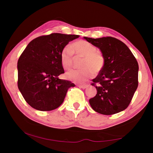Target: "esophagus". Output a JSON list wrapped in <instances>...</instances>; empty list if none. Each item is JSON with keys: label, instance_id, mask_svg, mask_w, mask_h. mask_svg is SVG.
I'll use <instances>...</instances> for the list:
<instances>
[{"label": "esophagus", "instance_id": "1", "mask_svg": "<svg viewBox=\"0 0 153 153\" xmlns=\"http://www.w3.org/2000/svg\"><path fill=\"white\" fill-rule=\"evenodd\" d=\"M87 86H88V85H87V84H84V85H79V86H78V87H79V88H83V89H85V88H86Z\"/></svg>", "mask_w": 153, "mask_h": 153}]
</instances>
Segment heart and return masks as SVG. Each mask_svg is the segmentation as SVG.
I'll list each match as a JSON object with an SVG mask.
<instances>
[{"mask_svg": "<svg viewBox=\"0 0 153 153\" xmlns=\"http://www.w3.org/2000/svg\"><path fill=\"white\" fill-rule=\"evenodd\" d=\"M74 54L82 57V67L84 69H74L67 72L66 77L76 83H84L93 76L94 74L101 71L105 66V58L101 52L92 44L86 40H77L70 46H65L61 53V61L64 69H69L73 65Z\"/></svg>", "mask_w": 153, "mask_h": 153, "instance_id": "1", "label": "heart"}]
</instances>
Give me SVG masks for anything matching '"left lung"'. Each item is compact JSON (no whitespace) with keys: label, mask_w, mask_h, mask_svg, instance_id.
I'll return each instance as SVG.
<instances>
[{"label":"left lung","mask_w":153,"mask_h":153,"mask_svg":"<svg viewBox=\"0 0 153 153\" xmlns=\"http://www.w3.org/2000/svg\"><path fill=\"white\" fill-rule=\"evenodd\" d=\"M99 48L105 58V66L91 85L97 88L90 105L97 113L110 115L128 107L138 86V64L125 44L107 36L100 38L84 37Z\"/></svg>","instance_id":"obj_1"}]
</instances>
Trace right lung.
Instances as JSON below:
<instances>
[{"mask_svg":"<svg viewBox=\"0 0 153 153\" xmlns=\"http://www.w3.org/2000/svg\"><path fill=\"white\" fill-rule=\"evenodd\" d=\"M78 35L53 33L35 38L17 62V86L25 101L36 110L52 111L63 103L70 81L59 79L64 74L61 53Z\"/></svg>","mask_w":153,"mask_h":153,"instance_id":"add662e5","label":"right lung"}]
</instances>
